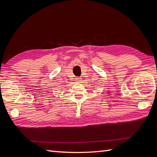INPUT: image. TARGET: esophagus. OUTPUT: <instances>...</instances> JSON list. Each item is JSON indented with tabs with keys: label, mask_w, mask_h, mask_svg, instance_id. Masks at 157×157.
Listing matches in <instances>:
<instances>
[{
	"label": "esophagus",
	"mask_w": 157,
	"mask_h": 157,
	"mask_svg": "<svg viewBox=\"0 0 157 157\" xmlns=\"http://www.w3.org/2000/svg\"><path fill=\"white\" fill-rule=\"evenodd\" d=\"M81 78H75V80H76V81H77V82H80V81H81Z\"/></svg>",
	"instance_id": "esophagus-1"
}]
</instances>
